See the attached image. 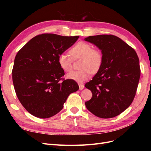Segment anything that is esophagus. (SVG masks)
<instances>
[{"mask_svg":"<svg viewBox=\"0 0 151 151\" xmlns=\"http://www.w3.org/2000/svg\"><path fill=\"white\" fill-rule=\"evenodd\" d=\"M79 90H83L84 88V86L83 84H79Z\"/></svg>","mask_w":151,"mask_h":151,"instance_id":"esophagus-1","label":"esophagus"}]
</instances>
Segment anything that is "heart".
Masks as SVG:
<instances>
[{
    "mask_svg": "<svg viewBox=\"0 0 151 151\" xmlns=\"http://www.w3.org/2000/svg\"><path fill=\"white\" fill-rule=\"evenodd\" d=\"M72 59L81 58V70L72 71L67 74L68 79L77 83H83L89 80L92 76V71H98L102 64L103 55L99 49L93 48L91 45L85 42H79L74 45L69 51ZM72 58L65 53L59 55L57 58L58 66L64 72L72 70Z\"/></svg>",
    "mask_w": 151,
    "mask_h": 151,
    "instance_id": "b5f03b06",
    "label": "heart"
}]
</instances>
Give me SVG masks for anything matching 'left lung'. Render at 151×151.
<instances>
[{
	"label": "left lung",
	"mask_w": 151,
	"mask_h": 151,
	"mask_svg": "<svg viewBox=\"0 0 151 151\" xmlns=\"http://www.w3.org/2000/svg\"><path fill=\"white\" fill-rule=\"evenodd\" d=\"M84 40L97 47L103 55L101 67L85 84L93 94L86 106L99 118L115 117L129 108L134 99L140 76L139 57L116 36H92Z\"/></svg>",
	"instance_id": "1"
}]
</instances>
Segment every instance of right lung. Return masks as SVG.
Here are the masks:
<instances>
[{
	"instance_id": "1",
	"label": "right lung",
	"mask_w": 151,
	"mask_h": 151,
	"mask_svg": "<svg viewBox=\"0 0 151 151\" xmlns=\"http://www.w3.org/2000/svg\"><path fill=\"white\" fill-rule=\"evenodd\" d=\"M79 36L45 33L27 43L14 59L12 81L17 96L32 115L52 117L60 111L70 94L79 89L76 82L60 83L65 73L57 58L74 45Z\"/></svg>"
}]
</instances>
